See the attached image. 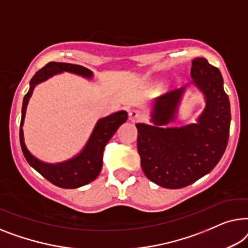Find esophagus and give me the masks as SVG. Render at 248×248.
<instances>
[{
	"label": "esophagus",
	"mask_w": 248,
	"mask_h": 248,
	"mask_svg": "<svg viewBox=\"0 0 248 248\" xmlns=\"http://www.w3.org/2000/svg\"><path fill=\"white\" fill-rule=\"evenodd\" d=\"M141 117H142L141 111H139V110H131V111H129V119H130L131 121L140 120Z\"/></svg>",
	"instance_id": "1"
}]
</instances>
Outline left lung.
<instances>
[{
  "instance_id": "1",
  "label": "left lung",
  "mask_w": 248,
  "mask_h": 248,
  "mask_svg": "<svg viewBox=\"0 0 248 248\" xmlns=\"http://www.w3.org/2000/svg\"><path fill=\"white\" fill-rule=\"evenodd\" d=\"M191 78L186 88L154 101L153 124H136L141 169L148 180L166 189L187 186L211 172L227 147L232 116L220 71L205 58L198 57L192 61ZM190 85L205 95V109L195 124L169 127Z\"/></svg>"
}]
</instances>
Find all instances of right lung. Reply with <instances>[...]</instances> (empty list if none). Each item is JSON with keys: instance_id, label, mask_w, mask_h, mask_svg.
Masks as SVG:
<instances>
[{"instance_id": "right-lung-1", "label": "right lung", "mask_w": 248, "mask_h": 248, "mask_svg": "<svg viewBox=\"0 0 248 248\" xmlns=\"http://www.w3.org/2000/svg\"><path fill=\"white\" fill-rule=\"evenodd\" d=\"M64 72L82 76L86 79L93 78V72L90 71L89 68L83 67L81 65L68 64V62H50L44 68L38 71L31 78L30 89L23 97L22 116H21L20 124V144L27 162L45 179L62 189H76V187L86 186L99 176L101 170H102L104 147L108 141L112 138V136L116 134L118 128L125 123L128 113L127 111L124 110L118 111V112L97 120L84 148L74 157L59 163H46L38 159L36 156L31 154L24 142L22 127L24 117H26L27 106L32 95L34 88L38 84Z\"/></svg>"}]
</instances>
